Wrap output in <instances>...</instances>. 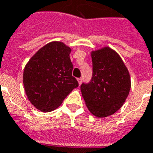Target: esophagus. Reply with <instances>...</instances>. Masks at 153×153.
I'll return each instance as SVG.
<instances>
[{
	"label": "esophagus",
	"instance_id": "esophagus-1",
	"mask_svg": "<svg viewBox=\"0 0 153 153\" xmlns=\"http://www.w3.org/2000/svg\"><path fill=\"white\" fill-rule=\"evenodd\" d=\"M78 82H79V84L81 85L82 82V78H79V79H78Z\"/></svg>",
	"mask_w": 153,
	"mask_h": 153
}]
</instances>
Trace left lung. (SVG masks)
Segmentation results:
<instances>
[{"label": "left lung", "mask_w": 153, "mask_h": 153, "mask_svg": "<svg viewBox=\"0 0 153 153\" xmlns=\"http://www.w3.org/2000/svg\"><path fill=\"white\" fill-rule=\"evenodd\" d=\"M91 58V79L82 83V95L93 115L107 117L125 102L131 88L130 75L118 53L109 47L93 51Z\"/></svg>", "instance_id": "8db88e82"}]
</instances>
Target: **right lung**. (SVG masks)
I'll list each match as a JSON object with an SVG mask.
<instances>
[{
  "instance_id": "right-lung-1",
  "label": "right lung",
  "mask_w": 153,
  "mask_h": 153,
  "mask_svg": "<svg viewBox=\"0 0 153 153\" xmlns=\"http://www.w3.org/2000/svg\"><path fill=\"white\" fill-rule=\"evenodd\" d=\"M71 48L53 42L43 46L30 58L24 70L23 82L28 99L38 110L49 112L79 87L72 76Z\"/></svg>"
}]
</instances>
